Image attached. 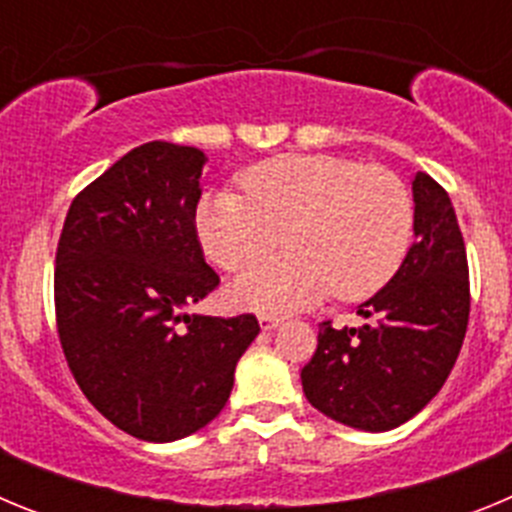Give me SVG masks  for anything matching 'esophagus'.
Listing matches in <instances>:
<instances>
[{
  "label": "esophagus",
  "instance_id": "obj_1",
  "mask_svg": "<svg viewBox=\"0 0 512 512\" xmlns=\"http://www.w3.org/2000/svg\"><path fill=\"white\" fill-rule=\"evenodd\" d=\"M279 323H282V318H279V315H271V312H261L259 315L261 330H274Z\"/></svg>",
  "mask_w": 512,
  "mask_h": 512
}]
</instances>
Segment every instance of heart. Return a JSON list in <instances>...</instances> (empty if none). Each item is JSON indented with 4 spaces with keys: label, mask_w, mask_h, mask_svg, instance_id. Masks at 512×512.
<instances>
[{
    "label": "heart",
    "mask_w": 512,
    "mask_h": 512,
    "mask_svg": "<svg viewBox=\"0 0 512 512\" xmlns=\"http://www.w3.org/2000/svg\"><path fill=\"white\" fill-rule=\"evenodd\" d=\"M241 189L205 194L194 230L225 271L282 243L292 251L253 266L230 295L251 310H295L328 292L354 302L395 277L413 235V197L400 176L354 158L284 153L241 174Z\"/></svg>",
    "instance_id": "1"
}]
</instances>
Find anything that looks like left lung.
Segmentation results:
<instances>
[{
	"instance_id": "left-lung-1",
	"label": "left lung",
	"mask_w": 512,
	"mask_h": 512,
	"mask_svg": "<svg viewBox=\"0 0 512 512\" xmlns=\"http://www.w3.org/2000/svg\"><path fill=\"white\" fill-rule=\"evenodd\" d=\"M415 243L395 277L359 305L369 323H320L318 351L302 369L312 408L356 431L408 423L449 379L469 323V266L449 194L413 176Z\"/></svg>"
}]
</instances>
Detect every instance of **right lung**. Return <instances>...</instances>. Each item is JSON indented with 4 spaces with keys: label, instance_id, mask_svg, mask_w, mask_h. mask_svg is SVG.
I'll use <instances>...</instances> for the list:
<instances>
[{
    "label": "right lung",
    "instance_id": "1",
    "mask_svg": "<svg viewBox=\"0 0 512 512\" xmlns=\"http://www.w3.org/2000/svg\"><path fill=\"white\" fill-rule=\"evenodd\" d=\"M207 156L151 140L71 202L56 253V318L76 384L140 441L192 436L220 415L253 315H189L220 277L194 230Z\"/></svg>",
    "mask_w": 512,
    "mask_h": 512
}]
</instances>
